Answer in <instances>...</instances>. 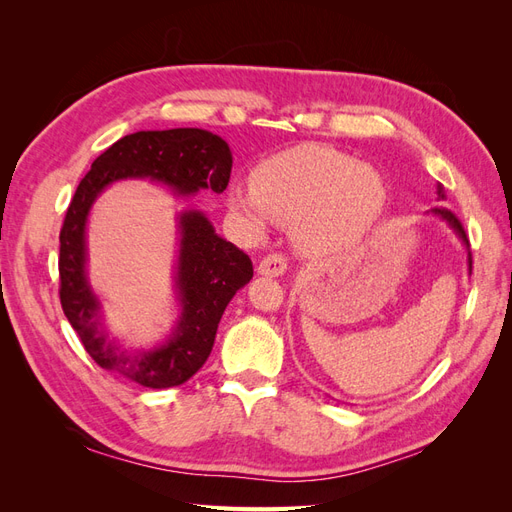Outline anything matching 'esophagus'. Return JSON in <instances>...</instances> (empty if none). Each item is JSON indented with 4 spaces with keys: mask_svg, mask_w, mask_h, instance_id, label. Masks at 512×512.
Masks as SVG:
<instances>
[{
    "mask_svg": "<svg viewBox=\"0 0 512 512\" xmlns=\"http://www.w3.org/2000/svg\"><path fill=\"white\" fill-rule=\"evenodd\" d=\"M286 269H288V265H286V258L282 254H269L267 258L260 260L258 275L282 277L286 273Z\"/></svg>",
    "mask_w": 512,
    "mask_h": 512,
    "instance_id": "34e87169",
    "label": "esophagus"
}]
</instances>
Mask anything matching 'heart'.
Wrapping results in <instances>:
<instances>
[{"mask_svg": "<svg viewBox=\"0 0 512 512\" xmlns=\"http://www.w3.org/2000/svg\"><path fill=\"white\" fill-rule=\"evenodd\" d=\"M389 192L378 170L344 151L299 145L260 162L250 188L232 185L226 207L256 235L271 218L292 225L294 243L312 256L346 252L386 211Z\"/></svg>", "mask_w": 512, "mask_h": 512, "instance_id": "obj_1", "label": "heart"}]
</instances>
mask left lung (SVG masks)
<instances>
[{
	"label": "left lung",
	"instance_id": "8db88e82",
	"mask_svg": "<svg viewBox=\"0 0 512 512\" xmlns=\"http://www.w3.org/2000/svg\"><path fill=\"white\" fill-rule=\"evenodd\" d=\"M436 194H438V200H444L446 196H444V188L442 185L438 183V188H436ZM431 215H436V218L440 220V222H444L448 228L453 230V235L461 241V245L466 247V252H468V273H472V254H470V241H468V237H466V230H463V226H461V222L455 218V215L448 211V209H442V207H436V209H431L429 211Z\"/></svg>",
	"mask_w": 512,
	"mask_h": 512
}]
</instances>
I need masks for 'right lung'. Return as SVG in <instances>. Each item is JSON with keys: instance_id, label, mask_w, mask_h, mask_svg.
I'll use <instances>...</instances> for the list:
<instances>
[{"instance_id": "add662e5", "label": "right lung", "mask_w": 512, "mask_h": 512, "mask_svg": "<svg viewBox=\"0 0 512 512\" xmlns=\"http://www.w3.org/2000/svg\"><path fill=\"white\" fill-rule=\"evenodd\" d=\"M232 153L222 136L200 128L141 130L119 138L79 183L59 235V299L72 329L102 369L147 389L188 382L209 359L218 324L237 290L250 284L252 260L222 239L200 209L177 213L173 271L177 318L160 344L123 348L104 324V305L89 282L87 220L96 200L119 181L147 179L179 200L200 190L222 194Z\"/></svg>"}]
</instances>
